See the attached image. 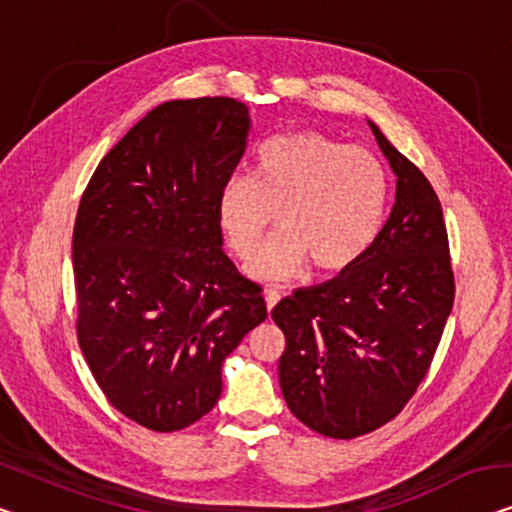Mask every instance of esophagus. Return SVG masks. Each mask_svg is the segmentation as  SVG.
Here are the masks:
<instances>
[{"mask_svg":"<svg viewBox=\"0 0 512 512\" xmlns=\"http://www.w3.org/2000/svg\"><path fill=\"white\" fill-rule=\"evenodd\" d=\"M264 299H266V310H269V315H271V310L276 308L278 301H280V294L276 292V289H266Z\"/></svg>","mask_w":512,"mask_h":512,"instance_id":"34e87169","label":"esophagus"}]
</instances>
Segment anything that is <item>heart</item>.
Listing matches in <instances>:
<instances>
[{
    "instance_id": "obj_1",
    "label": "heart",
    "mask_w": 512,
    "mask_h": 512,
    "mask_svg": "<svg viewBox=\"0 0 512 512\" xmlns=\"http://www.w3.org/2000/svg\"><path fill=\"white\" fill-rule=\"evenodd\" d=\"M388 179L377 156L315 131L273 137L259 149L255 179L234 174L218 195V225L232 253L259 280H289L315 262L338 273L361 262L384 225Z\"/></svg>"
}]
</instances>
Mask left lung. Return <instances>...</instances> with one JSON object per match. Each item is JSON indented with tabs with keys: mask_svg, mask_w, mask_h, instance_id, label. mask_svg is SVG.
<instances>
[{
	"mask_svg": "<svg viewBox=\"0 0 512 512\" xmlns=\"http://www.w3.org/2000/svg\"><path fill=\"white\" fill-rule=\"evenodd\" d=\"M395 204L361 262L273 308L285 333L280 388L303 425L354 439L400 414L425 379L455 301L439 197L375 124Z\"/></svg>",
	"mask_w": 512,
	"mask_h": 512,
	"instance_id": "obj_1",
	"label": "left lung"
}]
</instances>
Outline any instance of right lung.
Wrapping results in <instances>:
<instances>
[{
	"label": "right lung",
	"instance_id": "1",
	"mask_svg": "<svg viewBox=\"0 0 512 512\" xmlns=\"http://www.w3.org/2000/svg\"><path fill=\"white\" fill-rule=\"evenodd\" d=\"M236 98L167 101L114 144L73 227L75 331L114 409L154 432L207 416L223 361L266 319L223 253L218 195L246 149Z\"/></svg>",
	"mask_w": 512,
	"mask_h": 512
}]
</instances>
